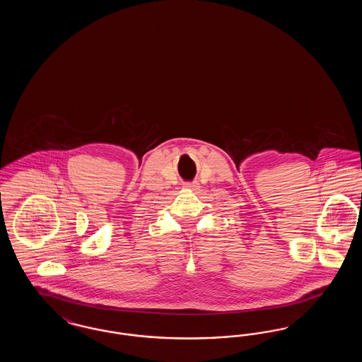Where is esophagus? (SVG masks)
Returning a JSON list of instances; mask_svg holds the SVG:
<instances>
[{
  "instance_id": "obj_1",
  "label": "esophagus",
  "mask_w": 362,
  "mask_h": 362,
  "mask_svg": "<svg viewBox=\"0 0 362 362\" xmlns=\"http://www.w3.org/2000/svg\"><path fill=\"white\" fill-rule=\"evenodd\" d=\"M185 187L187 189H198V185L197 183H189V185H186Z\"/></svg>"
}]
</instances>
